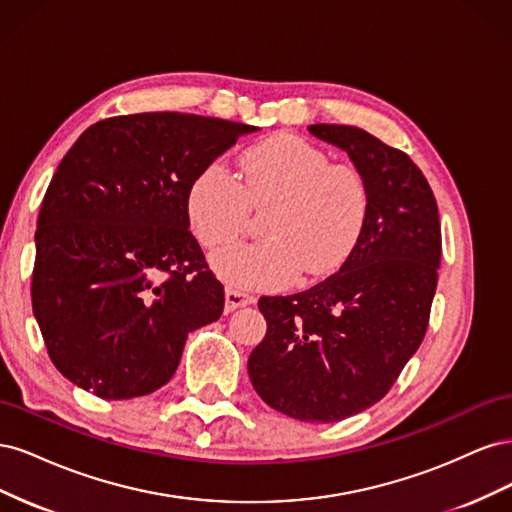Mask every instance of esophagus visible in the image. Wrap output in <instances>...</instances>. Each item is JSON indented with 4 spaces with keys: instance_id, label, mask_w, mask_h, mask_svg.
<instances>
[{
    "instance_id": "esophagus-1",
    "label": "esophagus",
    "mask_w": 512,
    "mask_h": 512,
    "mask_svg": "<svg viewBox=\"0 0 512 512\" xmlns=\"http://www.w3.org/2000/svg\"><path fill=\"white\" fill-rule=\"evenodd\" d=\"M254 301L256 299L252 297V294L235 290V288H226V312H235V309L245 307V305H252Z\"/></svg>"
}]
</instances>
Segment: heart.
<instances>
[{"label":"heart","mask_w":512,"mask_h":512,"mask_svg":"<svg viewBox=\"0 0 512 512\" xmlns=\"http://www.w3.org/2000/svg\"><path fill=\"white\" fill-rule=\"evenodd\" d=\"M239 179L211 164L188 190L192 228L209 250L237 241L252 209L269 207L260 224L267 239L213 256V269L232 286L280 288L297 273L329 275L361 239L369 211L363 175L299 136L277 134L243 151Z\"/></svg>","instance_id":"1"}]
</instances>
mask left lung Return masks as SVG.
Segmentation results:
<instances>
[{
	"instance_id": "8db88e82",
	"label": "left lung",
	"mask_w": 512,
	"mask_h": 512,
	"mask_svg": "<svg viewBox=\"0 0 512 512\" xmlns=\"http://www.w3.org/2000/svg\"><path fill=\"white\" fill-rule=\"evenodd\" d=\"M369 190L361 239L337 273L288 297H260L267 335L247 371L273 410L337 423L374 406L421 346L438 286L436 196L408 153L354 126L316 123Z\"/></svg>"
}]
</instances>
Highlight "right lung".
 I'll return each mask as SVG.
<instances>
[{"label":"right lung","instance_id":"obj_1","mask_svg":"<svg viewBox=\"0 0 512 512\" xmlns=\"http://www.w3.org/2000/svg\"><path fill=\"white\" fill-rule=\"evenodd\" d=\"M254 126L136 113L87 128L59 162L36 228L32 307L53 365L102 399L149 395L224 286L190 232L200 170Z\"/></svg>","mask_w":512,"mask_h":512}]
</instances>
